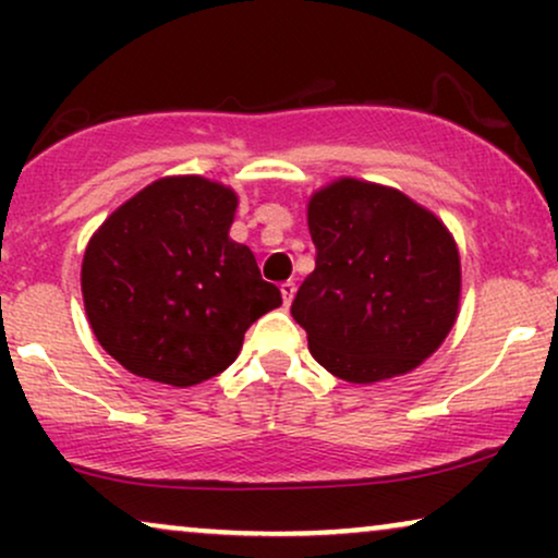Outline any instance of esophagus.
I'll use <instances>...</instances> for the list:
<instances>
[{
  "instance_id": "1",
  "label": "esophagus",
  "mask_w": 558,
  "mask_h": 558,
  "mask_svg": "<svg viewBox=\"0 0 558 558\" xmlns=\"http://www.w3.org/2000/svg\"><path fill=\"white\" fill-rule=\"evenodd\" d=\"M291 291H293V288H291ZM283 293H288V291H283Z\"/></svg>"
}]
</instances>
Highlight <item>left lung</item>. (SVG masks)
<instances>
[{"label": "left lung", "mask_w": 558, "mask_h": 558, "mask_svg": "<svg viewBox=\"0 0 558 558\" xmlns=\"http://www.w3.org/2000/svg\"><path fill=\"white\" fill-rule=\"evenodd\" d=\"M235 207L239 196L207 178H162L88 241V323L133 375L175 388L209 380L235 362L252 323L283 304L252 248L228 235Z\"/></svg>", "instance_id": "left-lung-1"}]
</instances>
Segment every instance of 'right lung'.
Wrapping results in <instances>:
<instances>
[{
	"label": "right lung",
	"mask_w": 558,
	"mask_h": 558,
	"mask_svg": "<svg viewBox=\"0 0 558 558\" xmlns=\"http://www.w3.org/2000/svg\"><path fill=\"white\" fill-rule=\"evenodd\" d=\"M315 272L291 315L312 356L349 383L420 367L457 323L462 265L444 222L417 204L364 194L349 181L310 202Z\"/></svg>",
	"instance_id": "1"
}]
</instances>
